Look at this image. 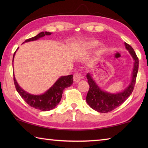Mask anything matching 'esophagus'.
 Segmentation results:
<instances>
[{
	"mask_svg": "<svg viewBox=\"0 0 148 148\" xmlns=\"http://www.w3.org/2000/svg\"><path fill=\"white\" fill-rule=\"evenodd\" d=\"M73 79H74V81H75V82L77 83L81 80V79H82V77L81 76V75L79 73H76L74 75Z\"/></svg>",
	"mask_w": 148,
	"mask_h": 148,
	"instance_id": "obj_1",
	"label": "esophagus"
}]
</instances>
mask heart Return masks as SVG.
<instances>
[{"mask_svg":"<svg viewBox=\"0 0 148 148\" xmlns=\"http://www.w3.org/2000/svg\"><path fill=\"white\" fill-rule=\"evenodd\" d=\"M99 45V42L98 40H88V41L83 42L81 44V49L86 51V50L92 49L95 48Z\"/></svg>","mask_w":148,"mask_h":148,"instance_id":"1","label":"heart"}]
</instances>
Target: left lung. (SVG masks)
<instances>
[{
    "label": "left lung",
    "instance_id": "8db88e82",
    "mask_svg": "<svg viewBox=\"0 0 148 148\" xmlns=\"http://www.w3.org/2000/svg\"><path fill=\"white\" fill-rule=\"evenodd\" d=\"M125 48L133 58L134 65L129 85L121 92L111 93L102 90L93 79L90 73L86 74L88 83L90 85L86 95V102L91 108L99 112H108L112 111L123 103L132 93L136 84V77L139 69V59L131 46L125 42Z\"/></svg>",
    "mask_w": 148,
    "mask_h": 148
}]
</instances>
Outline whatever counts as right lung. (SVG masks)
<instances>
[{
    "mask_svg": "<svg viewBox=\"0 0 148 148\" xmlns=\"http://www.w3.org/2000/svg\"><path fill=\"white\" fill-rule=\"evenodd\" d=\"M51 34V32H40L36 36L25 40V42H23V44L24 42L38 40L42 37H45V36H49ZM16 51L14 52L13 58H12V65H13V60ZM13 76L16 89L18 93L21 97V98L30 107L42 111H48L54 109L58 104V103L60 102L63 91L65 88L69 87L73 83V76L72 74L69 75V76H61L45 93L41 94V95H32V94L28 93L23 89H22L19 86L16 80L14 74H13Z\"/></svg>",
    "mask_w": 148,
    "mask_h": 148,
    "instance_id": "right-lung-1",
    "label": "right lung"
}]
</instances>
